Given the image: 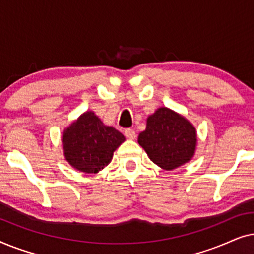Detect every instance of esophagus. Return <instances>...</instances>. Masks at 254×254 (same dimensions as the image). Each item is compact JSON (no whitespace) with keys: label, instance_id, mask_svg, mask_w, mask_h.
<instances>
[{"label":"esophagus","instance_id":"obj_1","mask_svg":"<svg viewBox=\"0 0 254 254\" xmlns=\"http://www.w3.org/2000/svg\"><path fill=\"white\" fill-rule=\"evenodd\" d=\"M125 135H126V137L129 138V140H135V137H136L135 131L133 129H130V128H128V129L125 130Z\"/></svg>","mask_w":254,"mask_h":254}]
</instances>
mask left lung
I'll use <instances>...</instances> for the list:
<instances>
[{
    "instance_id": "left-lung-1",
    "label": "left lung",
    "mask_w": 254,
    "mask_h": 254,
    "mask_svg": "<svg viewBox=\"0 0 254 254\" xmlns=\"http://www.w3.org/2000/svg\"><path fill=\"white\" fill-rule=\"evenodd\" d=\"M137 142L156 165L171 171L193 158L197 135L190 121L163 106L147 118V127L138 135Z\"/></svg>"
}]
</instances>
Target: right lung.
I'll use <instances>...</instances> for the list:
<instances>
[{
    "instance_id": "obj_1",
    "label": "right lung",
    "mask_w": 254,
    "mask_h": 254,
    "mask_svg": "<svg viewBox=\"0 0 254 254\" xmlns=\"http://www.w3.org/2000/svg\"><path fill=\"white\" fill-rule=\"evenodd\" d=\"M125 140L119 130L106 126L93 111H86L64 128L61 141L70 166L93 175L110 164L113 152Z\"/></svg>"
}]
</instances>
